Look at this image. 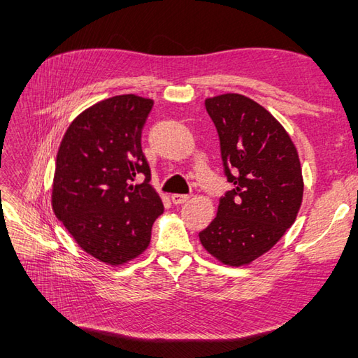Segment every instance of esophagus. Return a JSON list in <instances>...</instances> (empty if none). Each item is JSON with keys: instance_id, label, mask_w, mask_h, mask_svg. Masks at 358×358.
<instances>
[{"instance_id": "1", "label": "esophagus", "mask_w": 358, "mask_h": 358, "mask_svg": "<svg viewBox=\"0 0 358 358\" xmlns=\"http://www.w3.org/2000/svg\"><path fill=\"white\" fill-rule=\"evenodd\" d=\"M171 200L173 204H183L189 200V195H183V194H172Z\"/></svg>"}]
</instances>
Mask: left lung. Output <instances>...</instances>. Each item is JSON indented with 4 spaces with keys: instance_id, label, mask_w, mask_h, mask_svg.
Masks as SVG:
<instances>
[{
    "instance_id": "obj_1",
    "label": "left lung",
    "mask_w": 358,
    "mask_h": 358,
    "mask_svg": "<svg viewBox=\"0 0 358 358\" xmlns=\"http://www.w3.org/2000/svg\"><path fill=\"white\" fill-rule=\"evenodd\" d=\"M204 106L234 189L199 237L218 262L238 268L268 252L294 224L305 189L300 158L278 120L250 98L223 94Z\"/></svg>"
}]
</instances>
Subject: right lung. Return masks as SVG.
<instances>
[{
	"label": "right lung",
	"instance_id": "add662e5",
	"mask_svg": "<svg viewBox=\"0 0 358 358\" xmlns=\"http://www.w3.org/2000/svg\"><path fill=\"white\" fill-rule=\"evenodd\" d=\"M152 106L134 94L98 101L69 124L57 154L52 209L85 252L110 266L148 249L164 210L141 150ZM140 174L145 181L134 185Z\"/></svg>",
	"mask_w": 358,
	"mask_h": 358
}]
</instances>
